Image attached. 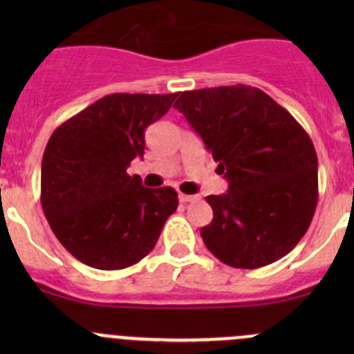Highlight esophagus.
Here are the masks:
<instances>
[{"instance_id": "obj_1", "label": "esophagus", "mask_w": 354, "mask_h": 354, "mask_svg": "<svg viewBox=\"0 0 354 354\" xmlns=\"http://www.w3.org/2000/svg\"><path fill=\"white\" fill-rule=\"evenodd\" d=\"M178 198H180V202L188 203V202H197V200H198L200 197H198V195H185V194H180V195H178Z\"/></svg>"}]
</instances>
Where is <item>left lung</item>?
Masks as SVG:
<instances>
[{"label":"left lung","instance_id":"8db88e82","mask_svg":"<svg viewBox=\"0 0 354 354\" xmlns=\"http://www.w3.org/2000/svg\"><path fill=\"white\" fill-rule=\"evenodd\" d=\"M174 108L230 185L224 195L205 198L214 219L200 236L209 252L236 269L288 255L319 197L315 147L301 124L266 92L241 84L181 92Z\"/></svg>","mask_w":354,"mask_h":354}]
</instances>
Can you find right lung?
Here are the masks:
<instances>
[{
	"mask_svg": "<svg viewBox=\"0 0 354 354\" xmlns=\"http://www.w3.org/2000/svg\"><path fill=\"white\" fill-rule=\"evenodd\" d=\"M178 94H109L55 130L41 167L53 233L82 263L118 270L152 252L176 210L174 188H147L128 166L144 157L145 128Z\"/></svg>",
	"mask_w": 354,
	"mask_h": 354,
	"instance_id": "1",
	"label": "right lung"
}]
</instances>
